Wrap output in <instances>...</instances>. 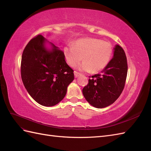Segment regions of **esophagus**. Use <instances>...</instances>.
<instances>
[{
  "instance_id": "1",
  "label": "esophagus",
  "mask_w": 151,
  "mask_h": 151,
  "mask_svg": "<svg viewBox=\"0 0 151 151\" xmlns=\"http://www.w3.org/2000/svg\"><path fill=\"white\" fill-rule=\"evenodd\" d=\"M80 75H81L80 73L77 72V71H74V76H75V77H77L78 76H79Z\"/></svg>"
}]
</instances>
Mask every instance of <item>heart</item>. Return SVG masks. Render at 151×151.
<instances>
[{
	"instance_id": "b5f03b06",
	"label": "heart",
	"mask_w": 151,
	"mask_h": 151,
	"mask_svg": "<svg viewBox=\"0 0 151 151\" xmlns=\"http://www.w3.org/2000/svg\"><path fill=\"white\" fill-rule=\"evenodd\" d=\"M111 43L102 40L86 38L77 40L74 45L64 48V56L68 65L74 67L84 61L80 68L86 72H99L105 68L111 60Z\"/></svg>"
}]
</instances>
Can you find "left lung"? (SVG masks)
Returning <instances> with one entry per match:
<instances>
[{"mask_svg": "<svg viewBox=\"0 0 151 151\" xmlns=\"http://www.w3.org/2000/svg\"><path fill=\"white\" fill-rule=\"evenodd\" d=\"M128 65L123 49L116 45L114 55L100 74L89 79L83 89L84 98L90 104L103 108L113 104L119 98L124 89Z\"/></svg>", "mask_w": 151, "mask_h": 151, "instance_id": "1", "label": "left lung"}]
</instances>
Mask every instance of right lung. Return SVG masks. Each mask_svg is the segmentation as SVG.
<instances>
[{
  "label": "right lung",
  "mask_w": 151,
  "mask_h": 151,
  "mask_svg": "<svg viewBox=\"0 0 151 151\" xmlns=\"http://www.w3.org/2000/svg\"><path fill=\"white\" fill-rule=\"evenodd\" d=\"M45 41L38 35L27 44L22 54L21 76L25 88L36 102L52 106L65 97L74 74L63 52L52 43L53 50L48 51Z\"/></svg>",
  "instance_id": "right-lung-1"
}]
</instances>
